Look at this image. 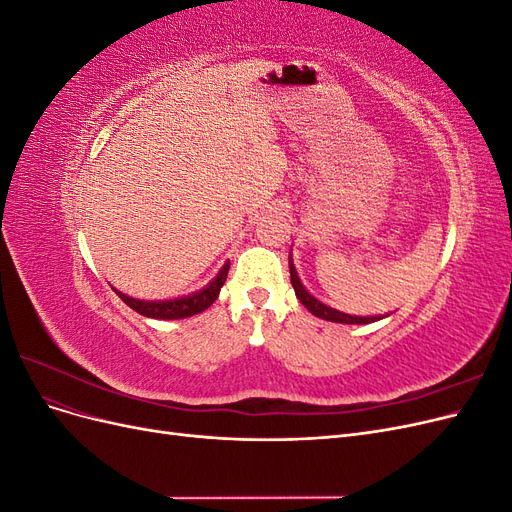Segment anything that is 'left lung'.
<instances>
[{
	"instance_id": "1",
	"label": "left lung",
	"mask_w": 512,
	"mask_h": 512,
	"mask_svg": "<svg viewBox=\"0 0 512 512\" xmlns=\"http://www.w3.org/2000/svg\"><path fill=\"white\" fill-rule=\"evenodd\" d=\"M290 282H292L294 292H297V299H299V301L309 309V312H312V314H314V316H318V318H322V320H329V322H342V324H367V322H376V320H380L378 316L363 318V316L342 314V312H337V309L327 307L324 303H320L318 299H314L312 294H309V292L303 288V284H301V280H299V275H297V269H294V265H292V258H290Z\"/></svg>"
}]
</instances>
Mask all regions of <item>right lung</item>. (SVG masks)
<instances>
[{"mask_svg": "<svg viewBox=\"0 0 512 512\" xmlns=\"http://www.w3.org/2000/svg\"><path fill=\"white\" fill-rule=\"evenodd\" d=\"M230 269V260L220 269V273L213 277V282L205 286L203 290L192 292L188 297H179V299H168V301H141V299H132L128 294H121V301L130 305L134 312L147 318H158V320H177V318H188L194 314L205 312V309L218 299L220 288L226 282V275Z\"/></svg>", "mask_w": 512, "mask_h": 512, "instance_id": "add662e5", "label": "right lung"}]
</instances>
